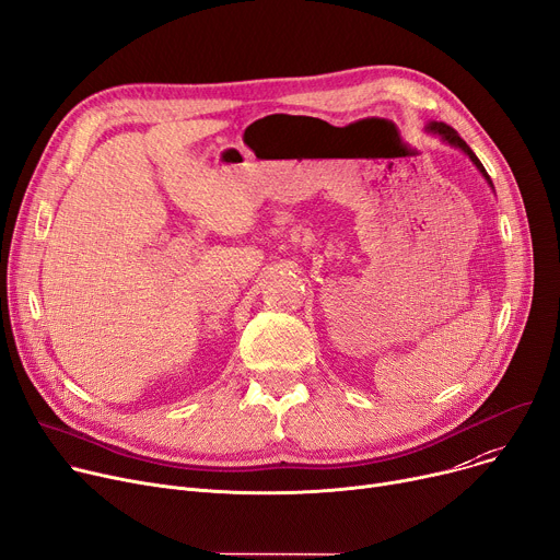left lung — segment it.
I'll return each mask as SVG.
<instances>
[{
  "instance_id": "obj_1",
  "label": "left lung",
  "mask_w": 560,
  "mask_h": 560,
  "mask_svg": "<svg viewBox=\"0 0 560 560\" xmlns=\"http://www.w3.org/2000/svg\"><path fill=\"white\" fill-rule=\"evenodd\" d=\"M427 129H429V131H435V133H440V136H443V138H445V140H447L450 144H454V147H458V150H463V152H465V154H467L469 159H472V163H475V165H477V167L481 170V174L486 176V182H488V184L492 186V182H490V176H488V172L483 170L481 161H479V159L475 156V152H472V150H469V147H467V142H465V140H463V138H460V136H458V133H456V131H454L452 127H447L445 122H431V125H429Z\"/></svg>"
}]
</instances>
